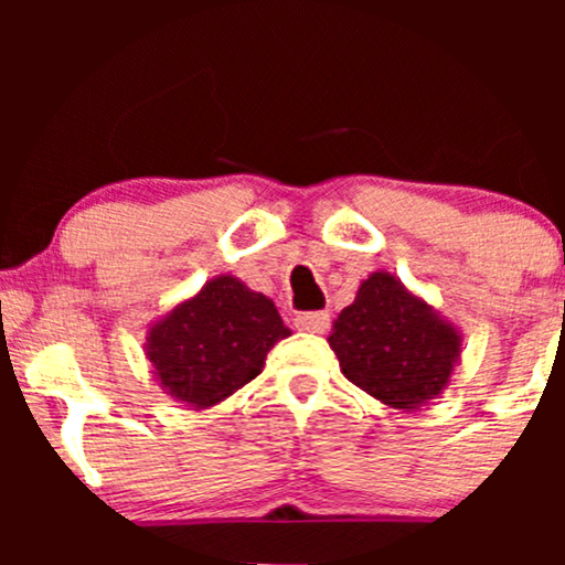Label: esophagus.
Masks as SVG:
<instances>
[{
  "label": "esophagus",
  "mask_w": 565,
  "mask_h": 565,
  "mask_svg": "<svg viewBox=\"0 0 565 565\" xmlns=\"http://www.w3.org/2000/svg\"><path fill=\"white\" fill-rule=\"evenodd\" d=\"M295 327L300 329V332L323 334L329 329V313H300L295 319Z\"/></svg>",
  "instance_id": "esophagus-1"
}]
</instances>
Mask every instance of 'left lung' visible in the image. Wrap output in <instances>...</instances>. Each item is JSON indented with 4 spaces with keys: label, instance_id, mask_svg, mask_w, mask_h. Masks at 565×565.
Instances as JSON below:
<instances>
[{
    "label": "left lung",
    "instance_id": "8db88e82",
    "mask_svg": "<svg viewBox=\"0 0 565 565\" xmlns=\"http://www.w3.org/2000/svg\"><path fill=\"white\" fill-rule=\"evenodd\" d=\"M327 340L355 387L404 412L438 398L462 361L457 323L387 270L361 281Z\"/></svg>",
    "mask_w": 565,
    "mask_h": 565
}]
</instances>
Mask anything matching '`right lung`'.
Instances as JSON below:
<instances>
[{
	"mask_svg": "<svg viewBox=\"0 0 565 565\" xmlns=\"http://www.w3.org/2000/svg\"><path fill=\"white\" fill-rule=\"evenodd\" d=\"M289 334L270 297L220 274L148 323L142 350L161 391L204 412L255 380L268 350Z\"/></svg>",
	"mask_w": 565,
	"mask_h": 565,
	"instance_id": "obj_1",
	"label": "right lung"
}]
</instances>
